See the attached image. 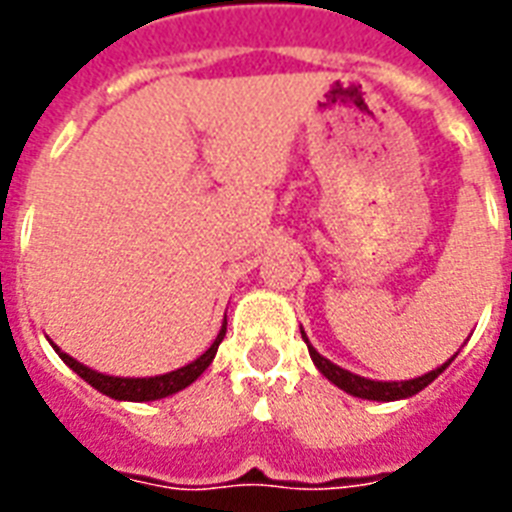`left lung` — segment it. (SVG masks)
I'll return each mask as SVG.
<instances>
[{"mask_svg": "<svg viewBox=\"0 0 512 512\" xmlns=\"http://www.w3.org/2000/svg\"><path fill=\"white\" fill-rule=\"evenodd\" d=\"M300 332H303V327H300ZM303 340L308 342L305 332H303ZM308 353H311L316 369H319V372L324 374L329 382H335L337 388L345 390V393H350V396L366 398V401H401V398L414 396V393H420V390L428 388L430 382L436 380L438 374L444 372L446 366L454 361V356H457V353H454V356L449 358L446 364L436 366L433 372L422 374V377H414V380L382 382V380H369V377H361V374H353V372H348V369H342V366L332 364L329 358H324L319 350L313 348L311 342H308Z\"/></svg>", "mask_w": 512, "mask_h": 512, "instance_id": "8db88e82", "label": "left lung"}]
</instances>
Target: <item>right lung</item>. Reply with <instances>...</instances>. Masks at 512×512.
Here are the masks:
<instances>
[{
	"label": "right lung",
	"mask_w": 512,
	"mask_h": 512,
	"mask_svg": "<svg viewBox=\"0 0 512 512\" xmlns=\"http://www.w3.org/2000/svg\"><path fill=\"white\" fill-rule=\"evenodd\" d=\"M225 324H228V321H223L220 335L215 337V342H212V345H209V348L204 350L196 361L180 366V369H175V372L156 374V377H114V374L95 372V369H90V366H84L82 361H76L74 356L63 353L55 342H52V348H55V353H58V356L63 358V361H66V364L71 366V369H74L84 382H90L92 388L100 390L103 396L116 398V401H159V398L172 396V393H177V390L188 388L191 382L199 380L201 374H204V369L212 364V358H215L217 353V345L223 342Z\"/></svg>",
	"instance_id": "obj_1"
}]
</instances>
